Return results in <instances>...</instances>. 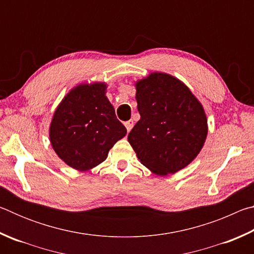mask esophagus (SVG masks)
<instances>
[{
	"instance_id": "obj_1",
	"label": "esophagus",
	"mask_w": 254,
	"mask_h": 254,
	"mask_svg": "<svg viewBox=\"0 0 254 254\" xmlns=\"http://www.w3.org/2000/svg\"><path fill=\"white\" fill-rule=\"evenodd\" d=\"M124 126H126V127H127V132H130L131 130H132V127H133V126H134V122L132 121V120H130V121H127L126 123H124Z\"/></svg>"
}]
</instances>
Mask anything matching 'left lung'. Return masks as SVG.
<instances>
[{"label":"left lung","mask_w":254,"mask_h":254,"mask_svg":"<svg viewBox=\"0 0 254 254\" xmlns=\"http://www.w3.org/2000/svg\"><path fill=\"white\" fill-rule=\"evenodd\" d=\"M140 120L127 140L143 166L159 176L175 174L200 152L207 136V118L186 85L166 72L137 80Z\"/></svg>","instance_id":"1"}]
</instances>
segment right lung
I'll return each mask as SVG.
<instances>
[{"label":"right lung","instance_id":"right-lung-1","mask_svg":"<svg viewBox=\"0 0 254 254\" xmlns=\"http://www.w3.org/2000/svg\"><path fill=\"white\" fill-rule=\"evenodd\" d=\"M105 83L79 84L63 98L49 127L57 156L76 170L87 171L107 158L127 134L106 97Z\"/></svg>","mask_w":254,"mask_h":254}]
</instances>
